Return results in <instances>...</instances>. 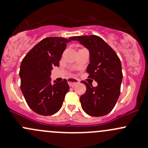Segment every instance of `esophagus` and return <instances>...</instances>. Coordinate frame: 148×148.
I'll use <instances>...</instances> for the list:
<instances>
[{"label": "esophagus", "instance_id": "34e87169", "mask_svg": "<svg viewBox=\"0 0 148 148\" xmlns=\"http://www.w3.org/2000/svg\"><path fill=\"white\" fill-rule=\"evenodd\" d=\"M68 85H69L70 87H74L75 85H76L77 84H78L80 82H79V80H77V79L71 77V78L68 79Z\"/></svg>", "mask_w": 148, "mask_h": 148}]
</instances>
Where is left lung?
Returning a JSON list of instances; mask_svg holds the SVG:
<instances>
[{
	"label": "left lung",
	"mask_w": 148,
	"mask_h": 148,
	"mask_svg": "<svg viewBox=\"0 0 148 148\" xmlns=\"http://www.w3.org/2000/svg\"><path fill=\"white\" fill-rule=\"evenodd\" d=\"M90 51L89 78L98 83L93 87L85 81L86 92L80 97L82 109L91 116H102L112 112L121 92L123 73L116 53L101 37L96 35L72 37Z\"/></svg>",
	"instance_id": "1"
}]
</instances>
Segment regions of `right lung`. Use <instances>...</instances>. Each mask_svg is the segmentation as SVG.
I'll list each match as a JSON object with an SVG mask.
<instances>
[{
    "label": "right lung",
    "instance_id": "right-lung-1",
    "mask_svg": "<svg viewBox=\"0 0 148 148\" xmlns=\"http://www.w3.org/2000/svg\"><path fill=\"white\" fill-rule=\"evenodd\" d=\"M69 39L47 37L36 44L22 61L20 70V89L27 104L32 111L51 116L59 111L69 90L67 80L51 83L53 66H59L61 56Z\"/></svg>",
    "mask_w": 148,
    "mask_h": 148
}]
</instances>
